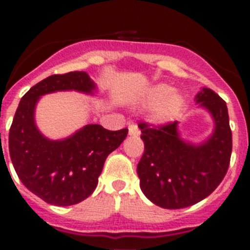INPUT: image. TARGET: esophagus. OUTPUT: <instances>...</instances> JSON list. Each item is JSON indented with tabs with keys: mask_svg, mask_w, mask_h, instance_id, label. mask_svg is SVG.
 Masks as SVG:
<instances>
[{
	"mask_svg": "<svg viewBox=\"0 0 250 250\" xmlns=\"http://www.w3.org/2000/svg\"><path fill=\"white\" fill-rule=\"evenodd\" d=\"M129 134H130V135H134V136L140 135V130H139V127H138V125H136V124H130V125H129Z\"/></svg>",
	"mask_w": 250,
	"mask_h": 250,
	"instance_id": "34e87169",
	"label": "esophagus"
}]
</instances>
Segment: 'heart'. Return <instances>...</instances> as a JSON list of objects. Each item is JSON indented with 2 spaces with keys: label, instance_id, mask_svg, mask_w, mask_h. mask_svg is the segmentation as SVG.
<instances>
[{
  "label": "heart",
  "instance_id": "obj_1",
  "mask_svg": "<svg viewBox=\"0 0 250 250\" xmlns=\"http://www.w3.org/2000/svg\"><path fill=\"white\" fill-rule=\"evenodd\" d=\"M173 87L167 85H158L150 90L147 101L151 105H158L154 111L156 121H167L173 119L183 105V99L179 95H173Z\"/></svg>",
  "mask_w": 250,
  "mask_h": 250
}]
</instances>
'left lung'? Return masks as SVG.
Instances as JSON below:
<instances>
[{
    "label": "left lung",
    "mask_w": 250,
    "mask_h": 250,
    "mask_svg": "<svg viewBox=\"0 0 250 250\" xmlns=\"http://www.w3.org/2000/svg\"><path fill=\"white\" fill-rule=\"evenodd\" d=\"M196 103L215 121L214 134L202 145L183 141L178 121L139 124L145 146L138 164L140 188L147 199L165 209H182L205 199L228 171L233 143L227 104L210 89L196 95Z\"/></svg>",
    "instance_id": "left-lung-1"
}]
</instances>
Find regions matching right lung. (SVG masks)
Here are the masks:
<instances>
[{"mask_svg":"<svg viewBox=\"0 0 250 250\" xmlns=\"http://www.w3.org/2000/svg\"><path fill=\"white\" fill-rule=\"evenodd\" d=\"M95 83L85 71L51 75L32 86L19 104L8 135L10 156L22 184L46 203L67 207L89 198L98 185L104 163L127 135V129L86 125L74 135L52 141L35 125L40 96L61 90L92 92Z\"/></svg>","mask_w":250,"mask_h":250,"instance_id":"add662e5","label":"right lung"}]
</instances>
